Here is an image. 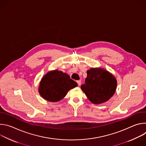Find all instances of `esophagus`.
I'll use <instances>...</instances> for the list:
<instances>
[{"label":"esophagus","instance_id":"esophagus-1","mask_svg":"<svg viewBox=\"0 0 146 146\" xmlns=\"http://www.w3.org/2000/svg\"><path fill=\"white\" fill-rule=\"evenodd\" d=\"M77 84H78V85L79 86L81 84V81L80 80H78V81H77Z\"/></svg>","mask_w":146,"mask_h":146}]
</instances>
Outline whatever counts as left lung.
Returning <instances> with one entry per match:
<instances>
[{
  "label": "left lung",
  "mask_w": 146,
  "mask_h": 146,
  "mask_svg": "<svg viewBox=\"0 0 146 146\" xmlns=\"http://www.w3.org/2000/svg\"><path fill=\"white\" fill-rule=\"evenodd\" d=\"M85 84L81 86L89 100L95 105L109 100L115 94L117 81L109 71L101 68H92L87 70Z\"/></svg>",
  "instance_id": "obj_1"
}]
</instances>
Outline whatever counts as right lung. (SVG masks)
I'll list each match as a JSON object with an SVG mask.
<instances>
[{
  "label": "right lung",
  "instance_id": "obj_1",
  "mask_svg": "<svg viewBox=\"0 0 146 146\" xmlns=\"http://www.w3.org/2000/svg\"><path fill=\"white\" fill-rule=\"evenodd\" d=\"M77 86V83L67 74L58 70L47 73L41 78L38 87L40 96L51 102H57L65 97L69 90Z\"/></svg>",
  "mask_w": 146,
  "mask_h": 146
}]
</instances>
